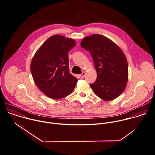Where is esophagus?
Returning a JSON list of instances; mask_svg holds the SVG:
<instances>
[{
    "label": "esophagus",
    "instance_id": "obj_1",
    "mask_svg": "<svg viewBox=\"0 0 155 155\" xmlns=\"http://www.w3.org/2000/svg\"><path fill=\"white\" fill-rule=\"evenodd\" d=\"M84 75H85V72H83L81 74H80V77L81 78H83L84 77Z\"/></svg>",
    "mask_w": 155,
    "mask_h": 155
}]
</instances>
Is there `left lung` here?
Wrapping results in <instances>:
<instances>
[{
    "instance_id": "left-lung-1",
    "label": "left lung",
    "mask_w": 155,
    "mask_h": 155,
    "mask_svg": "<svg viewBox=\"0 0 155 155\" xmlns=\"http://www.w3.org/2000/svg\"><path fill=\"white\" fill-rule=\"evenodd\" d=\"M80 45L90 51L94 63L97 80L90 86L95 94L106 101L118 97L128 80L127 62L123 51L113 41L100 34L84 38Z\"/></svg>"
}]
</instances>
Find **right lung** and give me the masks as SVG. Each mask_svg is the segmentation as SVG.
Here are the masks:
<instances>
[{
    "label": "right lung",
    "instance_id": "add662e5",
    "mask_svg": "<svg viewBox=\"0 0 155 155\" xmlns=\"http://www.w3.org/2000/svg\"><path fill=\"white\" fill-rule=\"evenodd\" d=\"M75 45L74 39L55 35L35 53L31 74L37 87L47 96L60 99L72 93L78 80L69 72L68 52Z\"/></svg>",
    "mask_w": 155,
    "mask_h": 155
}]
</instances>
